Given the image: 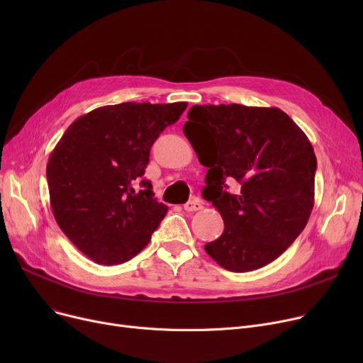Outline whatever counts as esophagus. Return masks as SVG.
I'll list each match as a JSON object with an SVG mask.
<instances>
[{
	"label": "esophagus",
	"instance_id": "34e87169",
	"mask_svg": "<svg viewBox=\"0 0 363 363\" xmlns=\"http://www.w3.org/2000/svg\"><path fill=\"white\" fill-rule=\"evenodd\" d=\"M184 208H185L186 212H189V213H191V212H197V211H201V208H203V203H201L200 199L194 197L193 200H189V201L185 203Z\"/></svg>",
	"mask_w": 363,
	"mask_h": 363
}]
</instances>
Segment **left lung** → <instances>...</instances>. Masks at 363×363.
Returning <instances> with one entry per match:
<instances>
[{
	"instance_id": "8db88e82",
	"label": "left lung",
	"mask_w": 363,
	"mask_h": 363,
	"mask_svg": "<svg viewBox=\"0 0 363 363\" xmlns=\"http://www.w3.org/2000/svg\"><path fill=\"white\" fill-rule=\"evenodd\" d=\"M184 133L208 167L203 197L225 230L204 245L223 269L249 272L279 257L306 226L315 201L316 156L277 107L193 106ZM237 182L239 193L225 191Z\"/></svg>"
}]
</instances>
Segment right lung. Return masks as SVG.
<instances>
[{
	"mask_svg": "<svg viewBox=\"0 0 363 363\" xmlns=\"http://www.w3.org/2000/svg\"><path fill=\"white\" fill-rule=\"evenodd\" d=\"M185 108L184 101L99 107L76 119L52 150L47 181L55 222L95 263L137 256L167 213L143 175L152 143Z\"/></svg>",
	"mask_w": 363,
	"mask_h": 363,
	"instance_id": "add662e5",
	"label": "right lung"
}]
</instances>
